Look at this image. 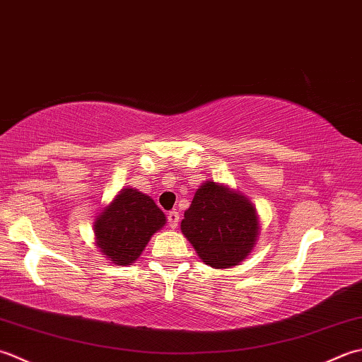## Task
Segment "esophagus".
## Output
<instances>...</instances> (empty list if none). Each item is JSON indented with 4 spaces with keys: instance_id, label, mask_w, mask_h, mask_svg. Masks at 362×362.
Masks as SVG:
<instances>
[{
    "instance_id": "34e87169",
    "label": "esophagus",
    "mask_w": 362,
    "mask_h": 362,
    "mask_svg": "<svg viewBox=\"0 0 362 362\" xmlns=\"http://www.w3.org/2000/svg\"><path fill=\"white\" fill-rule=\"evenodd\" d=\"M167 220H168V226L172 228V230H175L176 226H178V222H180V212L173 209L167 214Z\"/></svg>"
}]
</instances>
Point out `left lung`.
<instances>
[{
    "label": "left lung",
    "instance_id": "left-lung-1",
    "mask_svg": "<svg viewBox=\"0 0 362 362\" xmlns=\"http://www.w3.org/2000/svg\"><path fill=\"white\" fill-rule=\"evenodd\" d=\"M181 231L211 267L238 265L252 252L259 231L256 209L245 197L208 181L184 212Z\"/></svg>",
    "mask_w": 362,
    "mask_h": 362
}]
</instances>
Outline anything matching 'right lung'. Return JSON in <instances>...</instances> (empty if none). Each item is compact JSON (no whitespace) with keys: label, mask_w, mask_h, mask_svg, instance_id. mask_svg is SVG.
<instances>
[{"label":"right lung","mask_w":362,"mask_h":362,"mask_svg":"<svg viewBox=\"0 0 362 362\" xmlns=\"http://www.w3.org/2000/svg\"><path fill=\"white\" fill-rule=\"evenodd\" d=\"M164 225V212L148 195L123 189L97 217L93 228L101 252L115 264L131 265Z\"/></svg>","instance_id":"add662e5"}]
</instances>
